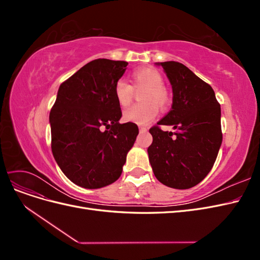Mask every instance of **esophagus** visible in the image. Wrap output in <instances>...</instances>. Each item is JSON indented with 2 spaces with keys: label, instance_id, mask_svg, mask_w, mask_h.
I'll return each mask as SVG.
<instances>
[{
  "label": "esophagus",
  "instance_id": "34e87169",
  "mask_svg": "<svg viewBox=\"0 0 260 260\" xmlns=\"http://www.w3.org/2000/svg\"><path fill=\"white\" fill-rule=\"evenodd\" d=\"M139 130H140V132H146L147 131V129L145 127H139Z\"/></svg>",
  "mask_w": 260,
  "mask_h": 260
}]
</instances>
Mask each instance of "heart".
<instances>
[{"label":"heart","mask_w":260,"mask_h":260,"mask_svg":"<svg viewBox=\"0 0 260 260\" xmlns=\"http://www.w3.org/2000/svg\"><path fill=\"white\" fill-rule=\"evenodd\" d=\"M133 88H145L140 95L142 103L135 104L123 112V119L139 125L147 124L158 114V107L166 109L170 104V94L165 88L164 78L158 70L152 67L139 68L131 75ZM133 88L122 79L114 86V96L121 107L128 106L133 98Z\"/></svg>","instance_id":"heart-1"}]
</instances>
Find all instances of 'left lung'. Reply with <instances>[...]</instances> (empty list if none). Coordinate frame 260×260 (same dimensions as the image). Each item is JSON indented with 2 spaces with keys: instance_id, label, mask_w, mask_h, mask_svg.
<instances>
[{
  "instance_id": "left-lung-1",
  "label": "left lung",
  "mask_w": 260,
  "mask_h": 260,
  "mask_svg": "<svg viewBox=\"0 0 260 260\" xmlns=\"http://www.w3.org/2000/svg\"><path fill=\"white\" fill-rule=\"evenodd\" d=\"M172 86L170 112L149 129L147 153L157 180L169 187L190 188L211 170L222 142L221 109L211 86L178 61L157 62ZM160 124L176 133L162 132Z\"/></svg>"
}]
</instances>
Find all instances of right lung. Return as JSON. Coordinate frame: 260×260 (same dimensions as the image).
I'll return each mask as SVG.
<instances>
[{"instance_id":"right-lung-1","label":"right lung","mask_w":260,"mask_h":260,"mask_svg":"<svg viewBox=\"0 0 260 260\" xmlns=\"http://www.w3.org/2000/svg\"><path fill=\"white\" fill-rule=\"evenodd\" d=\"M127 65L106 58L88 62L60 84L51 109L53 156L64 175L81 187L115 182L139 135L136 123H119L122 114L114 96Z\"/></svg>"}]
</instances>
